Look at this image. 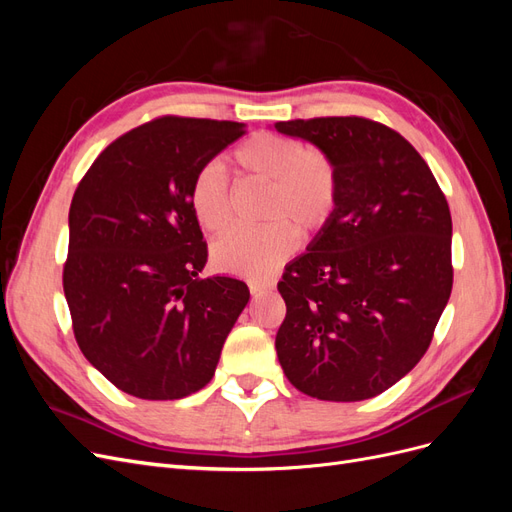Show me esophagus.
<instances>
[{
	"instance_id": "1",
	"label": "esophagus",
	"mask_w": 512,
	"mask_h": 512,
	"mask_svg": "<svg viewBox=\"0 0 512 512\" xmlns=\"http://www.w3.org/2000/svg\"><path fill=\"white\" fill-rule=\"evenodd\" d=\"M250 292L254 294V297H258V294H260V288H258L256 284H250Z\"/></svg>"
}]
</instances>
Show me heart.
Wrapping results in <instances>:
<instances>
[{
    "mask_svg": "<svg viewBox=\"0 0 512 512\" xmlns=\"http://www.w3.org/2000/svg\"><path fill=\"white\" fill-rule=\"evenodd\" d=\"M241 173L269 183L260 226L232 228L213 245L215 267L267 280L299 247V232L316 235L333 220L339 177L333 160L301 138L256 132L235 151ZM190 207L200 228L218 235L232 218L230 181L218 160L205 162L190 183Z\"/></svg>",
    "mask_w": 512,
    "mask_h": 512,
    "instance_id": "b5f03b06",
    "label": "heart"
}]
</instances>
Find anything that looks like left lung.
<instances>
[{
    "mask_svg": "<svg viewBox=\"0 0 512 512\" xmlns=\"http://www.w3.org/2000/svg\"><path fill=\"white\" fill-rule=\"evenodd\" d=\"M275 130L320 147L339 177L333 220L277 284V359L309 397H376L423 359L451 297V209L421 153L380 121L314 117Z\"/></svg>",
    "mask_w": 512,
    "mask_h": 512,
    "instance_id": "1",
    "label": "left lung"
}]
</instances>
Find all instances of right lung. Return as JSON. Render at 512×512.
Listing matches in <instances>:
<instances>
[{"label": "right lung", "instance_id": "add662e5", "mask_svg": "<svg viewBox=\"0 0 512 512\" xmlns=\"http://www.w3.org/2000/svg\"><path fill=\"white\" fill-rule=\"evenodd\" d=\"M245 134L243 123L162 115L108 145L70 205L64 294L85 359L119 391L181 399L213 378L250 301L207 262L192 207L196 170Z\"/></svg>", "mask_w": 512, "mask_h": 512}]
</instances>
